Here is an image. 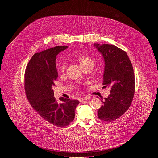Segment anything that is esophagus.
Here are the masks:
<instances>
[{
	"label": "esophagus",
	"instance_id": "34e87169",
	"mask_svg": "<svg viewBox=\"0 0 158 158\" xmlns=\"http://www.w3.org/2000/svg\"><path fill=\"white\" fill-rule=\"evenodd\" d=\"M89 98H90L89 97H81V98H80L79 99V101H80V102H83V101H84V100H88Z\"/></svg>",
	"mask_w": 158,
	"mask_h": 158
}]
</instances>
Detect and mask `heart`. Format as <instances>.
<instances>
[{"label":"heart","instance_id":"1","mask_svg":"<svg viewBox=\"0 0 158 158\" xmlns=\"http://www.w3.org/2000/svg\"><path fill=\"white\" fill-rule=\"evenodd\" d=\"M78 62L80 64L81 68H87V67H90L93 68L95 66V60L89 55H81L80 56H78L77 59ZM66 69V64L63 63L61 65L60 67V70L61 72H64Z\"/></svg>","mask_w":158,"mask_h":158}]
</instances>
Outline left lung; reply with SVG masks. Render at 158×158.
Listing matches in <instances>:
<instances>
[{
    "label": "left lung",
    "mask_w": 158,
    "mask_h": 158,
    "mask_svg": "<svg viewBox=\"0 0 158 158\" xmlns=\"http://www.w3.org/2000/svg\"><path fill=\"white\" fill-rule=\"evenodd\" d=\"M94 45L105 59L103 88H111L110 94L102 101L103 105L97 114L102 121L113 122L125 113L132 103L135 92L133 68L124 50L115 45Z\"/></svg>",
    "instance_id": "1"
}]
</instances>
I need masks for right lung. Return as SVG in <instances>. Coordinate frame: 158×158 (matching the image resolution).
<instances>
[{
  "instance_id": "obj_1",
  "label": "right lung",
  "mask_w": 158,
  "mask_h": 158,
  "mask_svg": "<svg viewBox=\"0 0 158 158\" xmlns=\"http://www.w3.org/2000/svg\"><path fill=\"white\" fill-rule=\"evenodd\" d=\"M67 47L56 46L35 53L24 75L25 92L31 107L45 120L58 127H66L74 120L75 108L80 103L63 97L59 103L52 89L58 77L56 55Z\"/></svg>"
}]
</instances>
